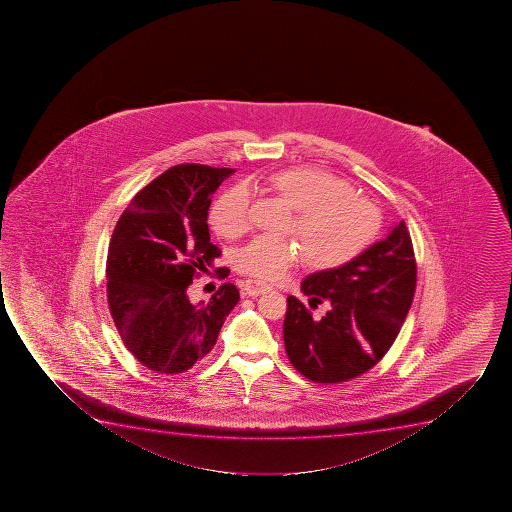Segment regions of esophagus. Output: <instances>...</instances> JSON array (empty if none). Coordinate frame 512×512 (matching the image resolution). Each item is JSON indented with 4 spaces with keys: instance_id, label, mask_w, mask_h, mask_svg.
<instances>
[{
    "instance_id": "obj_1",
    "label": "esophagus",
    "mask_w": 512,
    "mask_h": 512,
    "mask_svg": "<svg viewBox=\"0 0 512 512\" xmlns=\"http://www.w3.org/2000/svg\"><path fill=\"white\" fill-rule=\"evenodd\" d=\"M241 288H243V293L247 296L264 295V293L272 289L269 284L260 283V281H255V279H248Z\"/></svg>"
}]
</instances>
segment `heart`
<instances>
[{"instance_id":"b5f03b06","label":"heart","mask_w":512,"mask_h":512,"mask_svg":"<svg viewBox=\"0 0 512 512\" xmlns=\"http://www.w3.org/2000/svg\"><path fill=\"white\" fill-rule=\"evenodd\" d=\"M269 185L295 211L293 233L313 269L332 271L355 260L379 235L382 214L367 197L324 169L300 166L269 176ZM217 235L236 238L252 224V193L235 185L217 197L211 209ZM303 251L295 240L255 236L236 255V267L262 281H281L300 264Z\"/></svg>"}]
</instances>
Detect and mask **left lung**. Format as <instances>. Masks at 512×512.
I'll return each instance as SVG.
<instances>
[{"label": "left lung", "instance_id": "obj_1", "mask_svg": "<svg viewBox=\"0 0 512 512\" xmlns=\"http://www.w3.org/2000/svg\"><path fill=\"white\" fill-rule=\"evenodd\" d=\"M416 288V259L406 223L349 264L301 283L308 305L288 296L284 348L291 365L317 384H341L375 367L403 327ZM322 302V320L311 310Z\"/></svg>", "mask_w": 512, "mask_h": 512}]
</instances>
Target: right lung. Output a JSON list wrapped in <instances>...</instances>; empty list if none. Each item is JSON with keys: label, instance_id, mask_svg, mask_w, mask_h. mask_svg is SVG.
I'll return each instance as SVG.
<instances>
[{"label": "right lung", "instance_id": "right-lung-1", "mask_svg": "<svg viewBox=\"0 0 512 512\" xmlns=\"http://www.w3.org/2000/svg\"><path fill=\"white\" fill-rule=\"evenodd\" d=\"M231 168L178 164L142 188L109 241L106 288L111 317L128 351L152 372H187L216 344L240 300L235 284L193 305L187 288L221 250L211 243L212 195ZM226 267L216 269L226 277Z\"/></svg>", "mask_w": 512, "mask_h": 512}]
</instances>
